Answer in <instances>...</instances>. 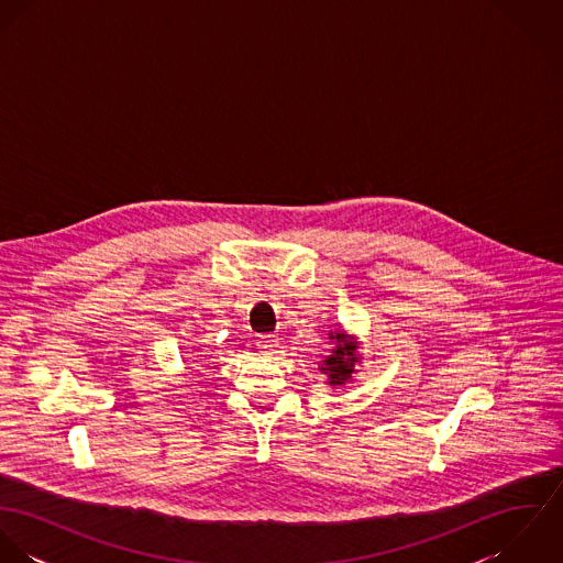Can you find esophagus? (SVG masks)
Returning <instances> with one entry per match:
<instances>
[{"label": "esophagus", "mask_w": 563, "mask_h": 563, "mask_svg": "<svg viewBox=\"0 0 563 563\" xmlns=\"http://www.w3.org/2000/svg\"><path fill=\"white\" fill-rule=\"evenodd\" d=\"M277 349H279L277 335H262V338H260V342H257V353H260V355H264V357H271V355L279 353Z\"/></svg>", "instance_id": "esophagus-1"}]
</instances>
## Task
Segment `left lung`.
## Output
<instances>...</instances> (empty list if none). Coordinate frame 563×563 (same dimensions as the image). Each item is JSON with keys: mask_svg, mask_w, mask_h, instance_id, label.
<instances>
[{"mask_svg": "<svg viewBox=\"0 0 563 563\" xmlns=\"http://www.w3.org/2000/svg\"><path fill=\"white\" fill-rule=\"evenodd\" d=\"M331 349L329 355H322L321 371L327 377V384L331 388H342L346 384H353V377L357 375V364L362 362L360 355V340L344 329L329 331L327 335Z\"/></svg>", "mask_w": 563, "mask_h": 563, "instance_id": "obj_1", "label": "left lung"}]
</instances>
